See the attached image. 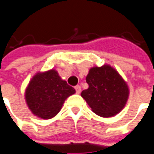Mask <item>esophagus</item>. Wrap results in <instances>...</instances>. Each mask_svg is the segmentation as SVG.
<instances>
[{"label":"esophagus","mask_w":154,"mask_h":154,"mask_svg":"<svg viewBox=\"0 0 154 154\" xmlns=\"http://www.w3.org/2000/svg\"><path fill=\"white\" fill-rule=\"evenodd\" d=\"M75 89L77 94H79V93H80V91H81V87H80L79 85H76V86L75 87Z\"/></svg>","instance_id":"esophagus-1"}]
</instances>
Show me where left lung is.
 I'll use <instances>...</instances> for the list:
<instances>
[{
	"label": "left lung",
	"mask_w": 154,
	"mask_h": 154,
	"mask_svg": "<svg viewBox=\"0 0 154 154\" xmlns=\"http://www.w3.org/2000/svg\"><path fill=\"white\" fill-rule=\"evenodd\" d=\"M89 88L81 92L92 111L100 116L110 117L122 110L128 100V85L109 65L95 67L86 77Z\"/></svg>",
	"instance_id": "obj_1"
}]
</instances>
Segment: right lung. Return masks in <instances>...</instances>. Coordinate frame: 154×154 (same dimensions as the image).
<instances>
[{"instance_id":"1","label":"right lung","mask_w":154,"mask_h":154,"mask_svg":"<svg viewBox=\"0 0 154 154\" xmlns=\"http://www.w3.org/2000/svg\"><path fill=\"white\" fill-rule=\"evenodd\" d=\"M75 93V89L52 69L32 78L26 91V100L34 115L50 119L58 114L67 97Z\"/></svg>"}]
</instances>
